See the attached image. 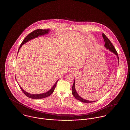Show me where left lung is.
<instances>
[{"label": "left lung", "mask_w": 130, "mask_h": 130, "mask_svg": "<svg viewBox=\"0 0 130 130\" xmlns=\"http://www.w3.org/2000/svg\"><path fill=\"white\" fill-rule=\"evenodd\" d=\"M102 37L104 38V40L105 41V43L104 45V47L106 49L109 50L113 54H114L116 56H117L118 58V62L119 63V57L118 56V54L117 52L116 51V50L115 49L114 46H113V45L111 44V42L110 41V40L107 38V37L105 36L104 34H102ZM74 84L72 86V93L73 95L74 96V98L77 100H78L79 101H80L82 102L83 103H92L96 101H91V100H88L86 99H84L82 98H81L80 96L78 94V93H77L75 88V79H74Z\"/></svg>", "instance_id": "left-lung-1"}]
</instances>
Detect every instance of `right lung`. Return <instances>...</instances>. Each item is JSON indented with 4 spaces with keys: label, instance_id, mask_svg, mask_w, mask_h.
I'll return each instance as SVG.
<instances>
[{
    "label": "right lung",
    "instance_id": "obj_1",
    "mask_svg": "<svg viewBox=\"0 0 130 130\" xmlns=\"http://www.w3.org/2000/svg\"><path fill=\"white\" fill-rule=\"evenodd\" d=\"M50 31H51V30L50 29H47V30L37 29V30L33 31L32 32H31L30 34H29L26 37H25L24 39L23 40L22 43L21 44V45H20V47L19 48V50H18V55L19 50L21 48V47H22V46L23 44L27 43L29 41L31 40V39H34L35 38L42 36H44V35H45L46 34H48ZM15 79H16V77H15ZM58 80H59V79H58L56 81L55 83L54 84V85H53V86L48 91L46 92V93H39V94H31L30 93H28V92H26L25 90H24L22 88V87L19 85V87H20V89H21V90H22V91L28 98H31V99H42L45 98H47V97L49 96L52 93L54 92V91L55 90V89L56 88V83H57V81Z\"/></svg>",
    "mask_w": 130,
    "mask_h": 130
}]
</instances>
